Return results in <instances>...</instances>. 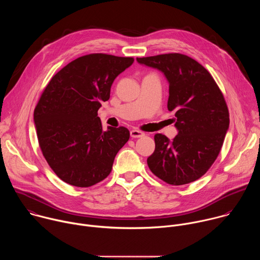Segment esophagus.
<instances>
[{"label": "esophagus", "mask_w": 260, "mask_h": 260, "mask_svg": "<svg viewBox=\"0 0 260 260\" xmlns=\"http://www.w3.org/2000/svg\"><path fill=\"white\" fill-rule=\"evenodd\" d=\"M145 136V133L141 132V131H138V129H133L131 131V137L134 138V139H137V138H142Z\"/></svg>", "instance_id": "obj_1"}]
</instances>
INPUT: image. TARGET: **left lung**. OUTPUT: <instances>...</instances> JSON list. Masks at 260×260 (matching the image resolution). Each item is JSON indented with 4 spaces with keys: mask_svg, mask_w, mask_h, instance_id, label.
<instances>
[{
    "mask_svg": "<svg viewBox=\"0 0 260 260\" xmlns=\"http://www.w3.org/2000/svg\"><path fill=\"white\" fill-rule=\"evenodd\" d=\"M140 64L160 71L169 83V111L178 135L154 136L155 150L147 158L150 171L172 185L200 179L217 158L230 126L229 109L211 74L193 58L168 53L138 57Z\"/></svg>",
    "mask_w": 260,
    "mask_h": 260,
    "instance_id": "1",
    "label": "left lung"
}]
</instances>
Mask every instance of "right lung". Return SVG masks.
I'll list each match as a JSON object with an SVG mask.
<instances>
[{
    "instance_id": "1",
    "label": "right lung",
    "mask_w": 260,
    "mask_h": 260,
    "mask_svg": "<svg viewBox=\"0 0 260 260\" xmlns=\"http://www.w3.org/2000/svg\"><path fill=\"white\" fill-rule=\"evenodd\" d=\"M133 57L93 53L71 61L51 78L34 111L42 153L63 182L89 187L112 170L129 139L127 128L103 129L98 110Z\"/></svg>"
}]
</instances>
